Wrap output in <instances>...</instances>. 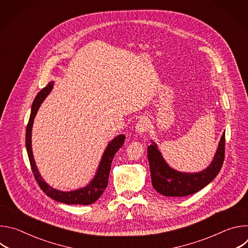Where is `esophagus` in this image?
<instances>
[{
  "label": "esophagus",
  "mask_w": 248,
  "mask_h": 248,
  "mask_svg": "<svg viewBox=\"0 0 248 248\" xmlns=\"http://www.w3.org/2000/svg\"><path fill=\"white\" fill-rule=\"evenodd\" d=\"M149 126H150V121H149V119H148L147 117L143 116V117H141V118L139 119V121L137 122L136 126H135V129H136V131H137L138 133L142 134L143 132H145V131L149 128Z\"/></svg>",
  "instance_id": "esophagus-1"
}]
</instances>
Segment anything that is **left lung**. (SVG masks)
<instances>
[{
  "mask_svg": "<svg viewBox=\"0 0 248 248\" xmlns=\"http://www.w3.org/2000/svg\"><path fill=\"white\" fill-rule=\"evenodd\" d=\"M226 138L223 133L215 157L209 167L196 173L180 172L172 170L163 159L157 145L148 146L147 156L153 187L161 194L170 197H184L196 193L213 181L225 160Z\"/></svg>",
  "mask_w": 248,
  "mask_h": 248,
  "instance_id": "left-lung-1",
  "label": "left lung"
}]
</instances>
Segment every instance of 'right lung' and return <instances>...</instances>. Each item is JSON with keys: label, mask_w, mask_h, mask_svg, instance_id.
<instances>
[{"label": "right lung", "mask_w": 248, "mask_h": 248, "mask_svg": "<svg viewBox=\"0 0 248 248\" xmlns=\"http://www.w3.org/2000/svg\"><path fill=\"white\" fill-rule=\"evenodd\" d=\"M54 83L50 82L48 85H46L43 89L40 90V92L35 97L32 107H31V114L30 118L26 126V135H25V145L26 150L31 166L32 172L34 174V178L36 180L37 184L39 185L40 188L52 199L65 204H80V205H89L94 203L104 192L108 186V180H109V174L111 170V166L113 159L115 157V154L119 151L121 147H123L124 143L125 136L121 134L117 136L115 139H113L109 143L107 149L105 150L102 160L100 162L97 173L93 181L85 187L75 190V191H69V192H63L57 190L51 186H49L41 178V175L37 170L36 165H35V161L32 154V148H31V130H32V124L35 116L37 114V111L40 107L41 103L44 101L46 96L50 93V91L53 88Z\"/></svg>", "instance_id": "1"}]
</instances>
